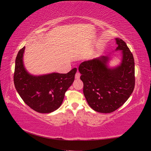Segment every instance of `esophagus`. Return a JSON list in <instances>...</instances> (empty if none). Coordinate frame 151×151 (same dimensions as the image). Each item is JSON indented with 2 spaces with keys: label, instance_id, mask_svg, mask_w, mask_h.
<instances>
[{
  "label": "esophagus",
  "instance_id": "obj_1",
  "mask_svg": "<svg viewBox=\"0 0 151 151\" xmlns=\"http://www.w3.org/2000/svg\"><path fill=\"white\" fill-rule=\"evenodd\" d=\"M80 77H81V74H80L79 72H77L75 75V79L78 80V79L80 78Z\"/></svg>",
  "mask_w": 151,
  "mask_h": 151
}]
</instances>
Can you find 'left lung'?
<instances>
[{
  "instance_id": "obj_1",
  "label": "left lung",
  "mask_w": 151,
  "mask_h": 151,
  "mask_svg": "<svg viewBox=\"0 0 151 151\" xmlns=\"http://www.w3.org/2000/svg\"><path fill=\"white\" fill-rule=\"evenodd\" d=\"M120 62L110 67V56H99L81 63L78 70L88 104L100 113H111L121 107L134 91L135 67L132 54L124 41L115 38Z\"/></svg>"
}]
</instances>
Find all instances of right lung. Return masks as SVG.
Here are the masks:
<instances>
[{
	"mask_svg": "<svg viewBox=\"0 0 151 151\" xmlns=\"http://www.w3.org/2000/svg\"><path fill=\"white\" fill-rule=\"evenodd\" d=\"M24 50L25 47L19 50L15 59L14 81L16 90L25 103L36 111L49 114L56 110L74 82L76 68L66 74L32 75L24 65Z\"/></svg>",
	"mask_w": 151,
	"mask_h": 151,
	"instance_id": "right-lung-1",
	"label": "right lung"
}]
</instances>
